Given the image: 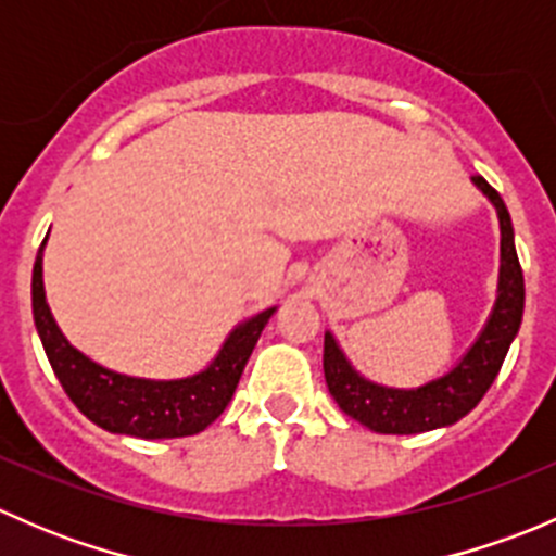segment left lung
I'll use <instances>...</instances> for the list:
<instances>
[{"instance_id": "left-lung-1", "label": "left lung", "mask_w": 556, "mask_h": 556, "mask_svg": "<svg viewBox=\"0 0 556 556\" xmlns=\"http://www.w3.org/2000/svg\"><path fill=\"white\" fill-rule=\"evenodd\" d=\"M473 182L495 204L497 217H501V285H497L495 309L468 355L435 382L417 387V390H392V387L363 379L346 363L333 336L325 333L323 371L330 395L336 397L341 412L377 433L412 435L446 428V425L463 419L495 382L508 346L521 325L525 277H521L517 247H514L511 215H508L501 193L481 174H476Z\"/></svg>"}]
</instances>
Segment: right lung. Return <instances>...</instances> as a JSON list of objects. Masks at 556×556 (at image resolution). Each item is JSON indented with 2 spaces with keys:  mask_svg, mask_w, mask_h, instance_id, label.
<instances>
[{
  "mask_svg": "<svg viewBox=\"0 0 556 556\" xmlns=\"http://www.w3.org/2000/svg\"><path fill=\"white\" fill-rule=\"evenodd\" d=\"M42 247L31 271V309H35L37 333L64 392L91 422L110 433L134 435V439H182V435L201 433L206 425L220 417L274 309L255 314L239 325L226 339L212 366L195 377L172 379V382L123 377L88 361L59 330L45 301Z\"/></svg>",
  "mask_w": 556,
  "mask_h": 556,
  "instance_id": "right-lung-1",
  "label": "right lung"
}]
</instances>
